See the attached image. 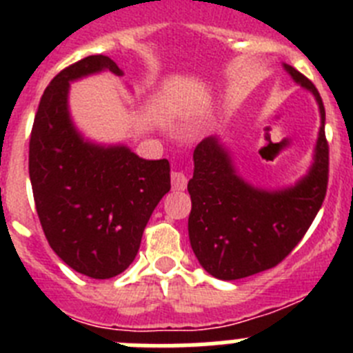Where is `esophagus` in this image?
Instances as JSON below:
<instances>
[{"mask_svg": "<svg viewBox=\"0 0 353 353\" xmlns=\"http://www.w3.org/2000/svg\"><path fill=\"white\" fill-rule=\"evenodd\" d=\"M171 185L174 191H185L187 189V176L183 171H171Z\"/></svg>", "mask_w": 353, "mask_h": 353, "instance_id": "34e87169", "label": "esophagus"}]
</instances>
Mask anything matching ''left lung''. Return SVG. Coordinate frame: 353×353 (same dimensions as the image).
Masks as SVG:
<instances>
[{
    "label": "left lung",
    "mask_w": 353,
    "mask_h": 353,
    "mask_svg": "<svg viewBox=\"0 0 353 353\" xmlns=\"http://www.w3.org/2000/svg\"><path fill=\"white\" fill-rule=\"evenodd\" d=\"M290 77L313 93L320 109V130L310 171L283 189H261L245 182L219 136L205 138L194 150V174L187 183L192 208L189 240L199 265L210 276L233 281L276 267L301 242L327 192L329 145L320 93L292 65Z\"/></svg>",
    "instance_id": "1"
}]
</instances>
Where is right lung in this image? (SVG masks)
<instances>
[{"label":"right lung","mask_w":353,"mask_h":353,"mask_svg":"<svg viewBox=\"0 0 353 353\" xmlns=\"http://www.w3.org/2000/svg\"><path fill=\"white\" fill-rule=\"evenodd\" d=\"M104 70L123 76L102 54L61 70L40 99L30 139L31 189L46 239L70 269L93 279L118 276L132 263L150 215L171 189L166 159L99 145L74 125L70 83Z\"/></svg>","instance_id":"obj_1"}]
</instances>
